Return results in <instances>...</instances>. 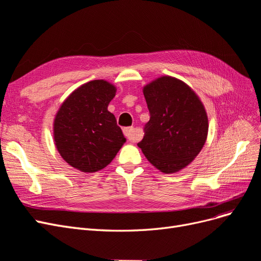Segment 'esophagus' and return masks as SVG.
<instances>
[{
    "label": "esophagus",
    "instance_id": "esophagus-1",
    "mask_svg": "<svg viewBox=\"0 0 261 261\" xmlns=\"http://www.w3.org/2000/svg\"><path fill=\"white\" fill-rule=\"evenodd\" d=\"M123 133H124L125 137L127 138L129 141H133V143H136V141L139 140L138 134L136 133V130L134 127H125L123 129Z\"/></svg>",
    "mask_w": 261,
    "mask_h": 261
}]
</instances>
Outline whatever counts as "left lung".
Instances as JSON below:
<instances>
[{"instance_id":"obj_1","label":"left lung","mask_w":261,"mask_h":261,"mask_svg":"<svg viewBox=\"0 0 261 261\" xmlns=\"http://www.w3.org/2000/svg\"><path fill=\"white\" fill-rule=\"evenodd\" d=\"M143 91L150 120L137 145L158 170L175 173L187 167L206 143V110L191 87L174 77L156 78Z\"/></svg>"}]
</instances>
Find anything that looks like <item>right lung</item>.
I'll use <instances>...</instances> for the list:
<instances>
[{"label": "right lung", "instance_id": "1", "mask_svg": "<svg viewBox=\"0 0 261 261\" xmlns=\"http://www.w3.org/2000/svg\"><path fill=\"white\" fill-rule=\"evenodd\" d=\"M116 88L97 80L78 87L63 102L53 123L54 143L70 167L85 173L105 169L126 141L108 106Z\"/></svg>", "mask_w": 261, "mask_h": 261}]
</instances>
